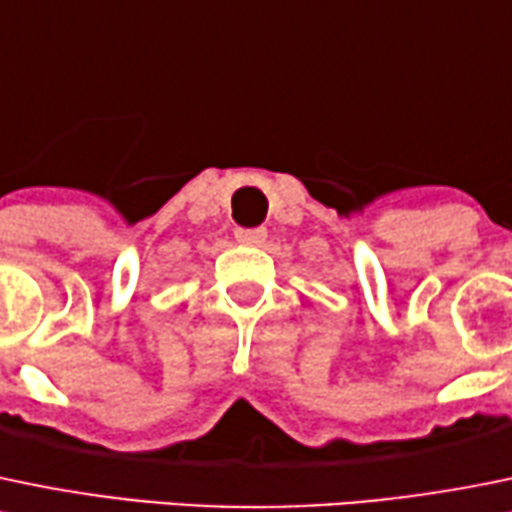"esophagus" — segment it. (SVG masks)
<instances>
[{"mask_svg":"<svg viewBox=\"0 0 512 512\" xmlns=\"http://www.w3.org/2000/svg\"><path fill=\"white\" fill-rule=\"evenodd\" d=\"M235 237L242 245H262L267 237V230L265 227H240V230H235Z\"/></svg>","mask_w":512,"mask_h":512,"instance_id":"34e87169","label":"esophagus"}]
</instances>
